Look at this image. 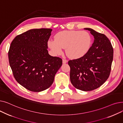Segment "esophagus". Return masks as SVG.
<instances>
[{
	"label": "esophagus",
	"mask_w": 123,
	"mask_h": 123,
	"mask_svg": "<svg viewBox=\"0 0 123 123\" xmlns=\"http://www.w3.org/2000/svg\"><path fill=\"white\" fill-rule=\"evenodd\" d=\"M62 62H63V64H65V63L68 62V61L66 59H63L62 60Z\"/></svg>",
	"instance_id": "obj_1"
}]
</instances>
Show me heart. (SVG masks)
Here are the masks:
<instances>
[{"label": "heart", "mask_w": 123, "mask_h": 123, "mask_svg": "<svg viewBox=\"0 0 123 123\" xmlns=\"http://www.w3.org/2000/svg\"><path fill=\"white\" fill-rule=\"evenodd\" d=\"M92 39L88 32L79 30H65L58 32L55 40H49V48L55 55H60L66 48L68 56L78 59L85 56L92 46Z\"/></svg>", "instance_id": "heart-1"}]
</instances>
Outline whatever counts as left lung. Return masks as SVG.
<instances>
[{
    "label": "left lung",
    "mask_w": 123,
    "mask_h": 123,
    "mask_svg": "<svg viewBox=\"0 0 123 123\" xmlns=\"http://www.w3.org/2000/svg\"><path fill=\"white\" fill-rule=\"evenodd\" d=\"M94 36L88 52L77 59L70 60V78L74 87L83 91L99 88L108 79L113 59V48L109 39L93 29L86 28Z\"/></svg>",
    "instance_id": "1"
}]
</instances>
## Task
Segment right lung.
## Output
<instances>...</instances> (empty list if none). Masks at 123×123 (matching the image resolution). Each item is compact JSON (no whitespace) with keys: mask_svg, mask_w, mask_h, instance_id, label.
I'll return each mask as SVG.
<instances>
[{"mask_svg":"<svg viewBox=\"0 0 123 123\" xmlns=\"http://www.w3.org/2000/svg\"><path fill=\"white\" fill-rule=\"evenodd\" d=\"M52 29H30L17 35L8 52L10 66L17 82L29 91L49 88L62 64L61 58L50 55L47 42Z\"/></svg>","mask_w":123,"mask_h":123,"instance_id":"right-lung-1","label":"right lung"}]
</instances>
